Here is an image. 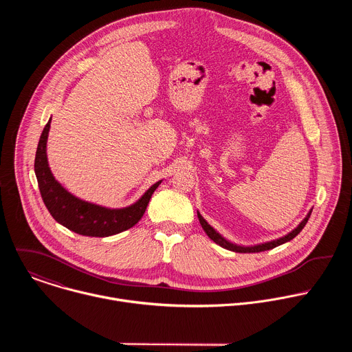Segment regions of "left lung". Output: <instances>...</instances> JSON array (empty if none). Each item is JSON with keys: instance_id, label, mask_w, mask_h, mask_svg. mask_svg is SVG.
Here are the masks:
<instances>
[{"instance_id": "8db88e82", "label": "left lung", "mask_w": 352, "mask_h": 352, "mask_svg": "<svg viewBox=\"0 0 352 352\" xmlns=\"http://www.w3.org/2000/svg\"><path fill=\"white\" fill-rule=\"evenodd\" d=\"M311 213H312V212H309L308 216H307L302 221H300V224H299L295 230H292L289 234H287L285 236L278 238V239H276V241L266 242V243L255 245V246H238V245H235V243H231V242H228L226 238H223L213 227H210V226L208 224V221H206L202 216H200L199 212H197V219H199V221H200V226H202V228H204L205 232L208 234V236H209L210 239H213L216 243H219L220 246H223V248H226V249H228V250H232V252L254 254V252H263V250L273 249V248H276V246H278V245H281V243H285V242L291 241L292 238H295L300 231H302V228H304L305 224L308 223V220H309V217H311Z\"/></svg>"}]
</instances>
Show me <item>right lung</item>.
<instances>
[{
    "label": "right lung",
    "mask_w": 352,
    "mask_h": 352,
    "mask_svg": "<svg viewBox=\"0 0 352 352\" xmlns=\"http://www.w3.org/2000/svg\"><path fill=\"white\" fill-rule=\"evenodd\" d=\"M50 122L52 120L41 132L34 157L38 189L50 214L61 226L86 236H110L133 227L144 214L150 197L162 181L150 186L136 204L124 209H107L75 197L56 181L50 171L45 153Z\"/></svg>",
    "instance_id": "add662e5"
}]
</instances>
